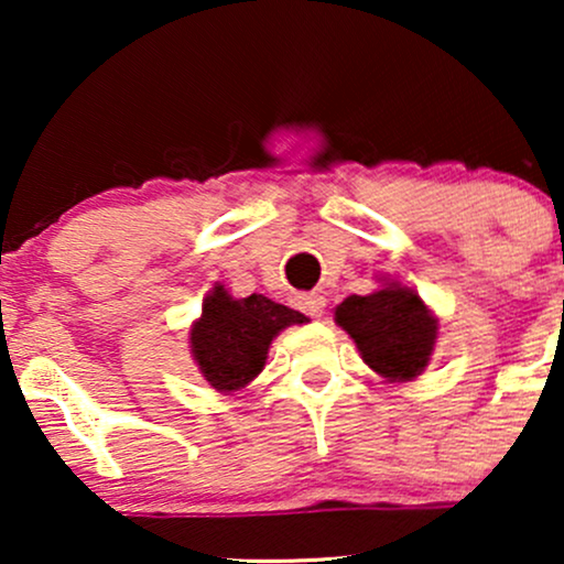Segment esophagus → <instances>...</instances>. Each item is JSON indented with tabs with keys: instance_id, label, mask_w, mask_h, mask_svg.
<instances>
[{
	"instance_id": "1",
	"label": "esophagus",
	"mask_w": 564,
	"mask_h": 564,
	"mask_svg": "<svg viewBox=\"0 0 564 564\" xmlns=\"http://www.w3.org/2000/svg\"><path fill=\"white\" fill-rule=\"evenodd\" d=\"M296 304H300L302 313H307L310 318H321L323 310H326V296L318 294V291H310V294L296 296Z\"/></svg>"
}]
</instances>
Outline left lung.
Returning a JSON list of instances; mask_svg holds the SVG:
<instances>
[{
    "label": "left lung",
    "mask_w": 564,
    "mask_h": 564,
    "mask_svg": "<svg viewBox=\"0 0 564 564\" xmlns=\"http://www.w3.org/2000/svg\"><path fill=\"white\" fill-rule=\"evenodd\" d=\"M334 321L352 336L360 358L387 381H411L424 371L437 341V318L413 289L387 281L366 296H347Z\"/></svg>",
    "instance_id": "left-lung-1"
}]
</instances>
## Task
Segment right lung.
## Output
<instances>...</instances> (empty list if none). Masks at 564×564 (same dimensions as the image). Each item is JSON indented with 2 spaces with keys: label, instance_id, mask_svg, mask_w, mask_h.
Instances as JSON below:
<instances>
[{
  "label": "right lung",
  "instance_id": "right-lung-1",
  "mask_svg": "<svg viewBox=\"0 0 564 564\" xmlns=\"http://www.w3.org/2000/svg\"><path fill=\"white\" fill-rule=\"evenodd\" d=\"M304 321L302 313L262 294L232 300L217 283L191 326L193 360L217 392H236L262 371L275 336Z\"/></svg>",
  "mask_w": 564,
  "mask_h": 564
}]
</instances>
